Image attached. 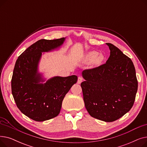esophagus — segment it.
<instances>
[{
	"mask_svg": "<svg viewBox=\"0 0 147 147\" xmlns=\"http://www.w3.org/2000/svg\"><path fill=\"white\" fill-rule=\"evenodd\" d=\"M83 79L82 78V77L79 76L78 78V83L80 84L83 82Z\"/></svg>",
	"mask_w": 147,
	"mask_h": 147,
	"instance_id": "esophagus-1",
	"label": "esophagus"
}]
</instances>
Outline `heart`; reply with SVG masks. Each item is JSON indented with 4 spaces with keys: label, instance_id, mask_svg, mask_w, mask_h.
<instances>
[{
    "label": "heart",
    "instance_id": "obj_1",
    "mask_svg": "<svg viewBox=\"0 0 147 147\" xmlns=\"http://www.w3.org/2000/svg\"><path fill=\"white\" fill-rule=\"evenodd\" d=\"M99 53L98 52L93 51L90 52L89 53H88L86 55V57L84 58V62L85 63H93V62L97 59V61L99 62L101 61L102 59V57H99Z\"/></svg>",
    "mask_w": 147,
    "mask_h": 147
}]
</instances>
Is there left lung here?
<instances>
[{
    "instance_id": "1",
    "label": "left lung",
    "mask_w": 147,
    "mask_h": 147,
    "mask_svg": "<svg viewBox=\"0 0 147 147\" xmlns=\"http://www.w3.org/2000/svg\"><path fill=\"white\" fill-rule=\"evenodd\" d=\"M106 63L85 69L81 83L86 109L92 117L106 122L116 120L129 112L138 90L136 71L132 60L114 45Z\"/></svg>"
}]
</instances>
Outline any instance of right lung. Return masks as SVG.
Returning a JSON list of instances; mask_svg holds the SVG:
<instances>
[{
    "label": "right lung",
    "instance_id": "obj_1",
    "mask_svg": "<svg viewBox=\"0 0 147 147\" xmlns=\"http://www.w3.org/2000/svg\"><path fill=\"white\" fill-rule=\"evenodd\" d=\"M65 38L41 39L28 47L15 63L11 80L12 94L22 113L33 120L43 121L57 117L67 92L78 81L76 75L46 79L38 72L42 52L58 49Z\"/></svg>",
    "mask_w": 147,
    "mask_h": 147
}]
</instances>
